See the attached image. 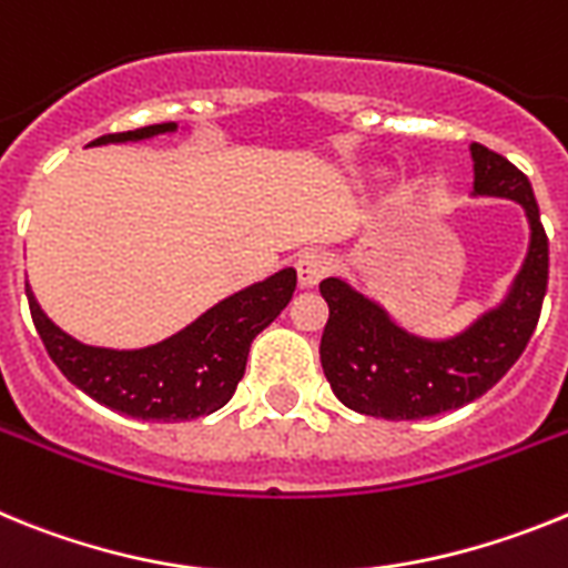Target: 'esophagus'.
Listing matches in <instances>:
<instances>
[{
  "mask_svg": "<svg viewBox=\"0 0 568 568\" xmlns=\"http://www.w3.org/2000/svg\"><path fill=\"white\" fill-rule=\"evenodd\" d=\"M334 268V260L325 251H305L297 256V280L303 288H314L323 277H328Z\"/></svg>",
  "mask_w": 568,
  "mask_h": 568,
  "instance_id": "esophagus-1",
  "label": "esophagus"
}]
</instances>
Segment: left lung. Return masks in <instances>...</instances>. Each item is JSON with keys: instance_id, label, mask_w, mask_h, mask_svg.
<instances>
[{"instance_id": "obj_1", "label": "left lung", "mask_w": 568, "mask_h": 568, "mask_svg": "<svg viewBox=\"0 0 568 568\" xmlns=\"http://www.w3.org/2000/svg\"><path fill=\"white\" fill-rule=\"evenodd\" d=\"M475 194L509 196L531 225L529 256L509 300L455 339H420L339 280L320 283L328 323L320 339L325 379L343 406L386 420H420L477 400L509 372L535 332L549 285V236L529 176L486 145H471Z\"/></svg>"}]
</instances>
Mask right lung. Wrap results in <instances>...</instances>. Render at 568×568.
<instances>
[{
  "label": "right lung",
  "instance_id": "1",
  "mask_svg": "<svg viewBox=\"0 0 568 568\" xmlns=\"http://www.w3.org/2000/svg\"><path fill=\"white\" fill-rule=\"evenodd\" d=\"M174 122L105 134L91 145L145 140L174 131ZM297 288V271L256 283L202 314L185 332L140 352H111L77 343L45 317L24 285L31 317L57 368L102 406L156 423L194 420L223 408L245 374L251 339L277 320Z\"/></svg>",
  "mask_w": 568,
  "mask_h": 568
}]
</instances>
